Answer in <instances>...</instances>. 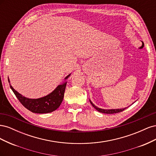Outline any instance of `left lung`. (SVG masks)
Listing matches in <instances>:
<instances>
[{
    "mask_svg": "<svg viewBox=\"0 0 156 156\" xmlns=\"http://www.w3.org/2000/svg\"><path fill=\"white\" fill-rule=\"evenodd\" d=\"M90 103L92 104V105L94 108H95L98 111L100 112H103V113H106V114H114V113H118V112L123 111L124 110H125L126 108H120V109H108V110H107V109H101V108H98L97 107H96L91 101H90Z\"/></svg>",
    "mask_w": 156,
    "mask_h": 156,
    "instance_id": "1",
    "label": "left lung"
}]
</instances>
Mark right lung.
I'll use <instances>...</instances> for the list:
<instances>
[{
	"label": "right lung",
	"instance_id": "1",
	"mask_svg": "<svg viewBox=\"0 0 156 156\" xmlns=\"http://www.w3.org/2000/svg\"><path fill=\"white\" fill-rule=\"evenodd\" d=\"M69 75L65 79H68ZM66 83V82L62 84H60L49 95L39 99L27 98L15 90L11 85L10 88L19 101L28 110L34 113L42 114V113L53 112L60 107L63 100Z\"/></svg>",
	"mask_w": 156,
	"mask_h": 156
}]
</instances>
